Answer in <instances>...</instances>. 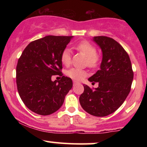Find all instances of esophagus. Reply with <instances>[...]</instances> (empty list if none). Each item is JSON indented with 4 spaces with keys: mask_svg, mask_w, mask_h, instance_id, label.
Listing matches in <instances>:
<instances>
[{
    "mask_svg": "<svg viewBox=\"0 0 147 147\" xmlns=\"http://www.w3.org/2000/svg\"><path fill=\"white\" fill-rule=\"evenodd\" d=\"M79 84L78 82H77V81H73V84H74V85H76V84Z\"/></svg>",
    "mask_w": 147,
    "mask_h": 147,
    "instance_id": "34e87169",
    "label": "esophagus"
}]
</instances>
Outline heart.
Returning a JSON list of instances; mask_svg holds the SVG:
<instances>
[{"instance_id": "b5f03b06", "label": "heart", "mask_w": 147, "mask_h": 147, "mask_svg": "<svg viewBox=\"0 0 147 147\" xmlns=\"http://www.w3.org/2000/svg\"><path fill=\"white\" fill-rule=\"evenodd\" d=\"M76 49L79 52L83 54L86 57V63L90 68H96L99 65L100 58L97 54V49L90 42L87 41H82L76 45ZM61 61L63 65L68 66L71 62V52L68 48L63 49L61 53ZM66 75L69 77L75 80H82L88 75L87 72L82 69L77 68H72L67 70Z\"/></svg>"}]
</instances>
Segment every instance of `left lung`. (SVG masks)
Instances as JSON below:
<instances>
[{
	"label": "left lung",
	"mask_w": 147,
	"mask_h": 147,
	"mask_svg": "<svg viewBox=\"0 0 147 147\" xmlns=\"http://www.w3.org/2000/svg\"><path fill=\"white\" fill-rule=\"evenodd\" d=\"M93 41L102 50V61L100 69L88 81L98 82L99 86L91 89L84 85L79 102L89 114L104 117L114 113L125 101L131 90L133 72L129 55L113 38L94 36Z\"/></svg>",
	"instance_id": "obj_1"
}]
</instances>
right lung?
Here are the masks:
<instances>
[{
  "instance_id": "add662e5",
  "label": "right lung",
  "mask_w": 147,
  "mask_h": 147,
  "mask_svg": "<svg viewBox=\"0 0 147 147\" xmlns=\"http://www.w3.org/2000/svg\"><path fill=\"white\" fill-rule=\"evenodd\" d=\"M71 36H46L32 41L22 52L16 65V85L25 105L35 113L48 115L63 104L72 81L63 76L61 53ZM62 76L52 82V75Z\"/></svg>"
}]
</instances>
